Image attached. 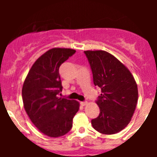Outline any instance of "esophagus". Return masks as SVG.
I'll return each mask as SVG.
<instances>
[{
	"instance_id": "1",
	"label": "esophagus",
	"mask_w": 157,
	"mask_h": 157,
	"mask_svg": "<svg viewBox=\"0 0 157 157\" xmlns=\"http://www.w3.org/2000/svg\"><path fill=\"white\" fill-rule=\"evenodd\" d=\"M88 104V102H80V105H82V106H85V105H86Z\"/></svg>"
}]
</instances>
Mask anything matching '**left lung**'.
Listing matches in <instances>:
<instances>
[{
  "mask_svg": "<svg viewBox=\"0 0 157 157\" xmlns=\"http://www.w3.org/2000/svg\"><path fill=\"white\" fill-rule=\"evenodd\" d=\"M84 52L94 83L102 92L96 102L100 114L91 120V125L101 134H117L131 122L137 104V85L128 68L113 55L102 50Z\"/></svg>",
  "mask_w": 157,
  "mask_h": 157,
  "instance_id": "left-lung-1",
  "label": "left lung"
}]
</instances>
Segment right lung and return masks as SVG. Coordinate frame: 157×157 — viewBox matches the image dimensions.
Wrapping results in <instances>:
<instances>
[{"label": "right lung", "instance_id": "right-lung-1", "mask_svg": "<svg viewBox=\"0 0 157 157\" xmlns=\"http://www.w3.org/2000/svg\"><path fill=\"white\" fill-rule=\"evenodd\" d=\"M67 48H53L32 65L22 88L23 107L32 123L50 137L63 136L71 129L79 102L58 97L62 91L59 68L75 53Z\"/></svg>", "mask_w": 157, "mask_h": 157}]
</instances>
